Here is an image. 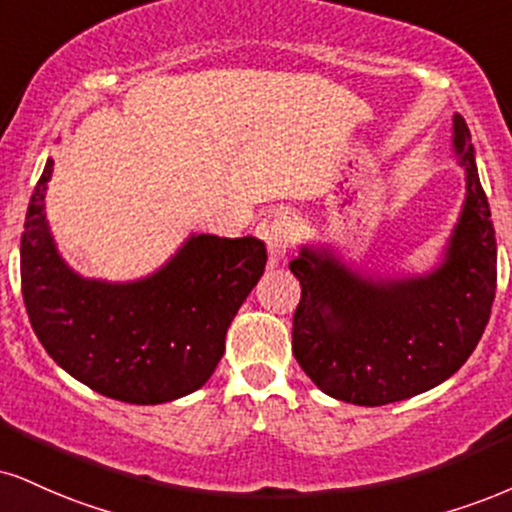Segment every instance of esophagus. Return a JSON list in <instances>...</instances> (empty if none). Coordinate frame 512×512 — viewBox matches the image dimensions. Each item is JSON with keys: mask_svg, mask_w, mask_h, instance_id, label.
I'll list each match as a JSON object with an SVG mask.
<instances>
[{"mask_svg": "<svg viewBox=\"0 0 512 512\" xmlns=\"http://www.w3.org/2000/svg\"><path fill=\"white\" fill-rule=\"evenodd\" d=\"M262 229V238L264 243H267V250H269V262L272 264H279L283 257H286L288 252V245H291L293 240V221L291 217H286V214H276V217L267 219L264 224H260Z\"/></svg>", "mask_w": 512, "mask_h": 512, "instance_id": "34e87169", "label": "esophagus"}]
</instances>
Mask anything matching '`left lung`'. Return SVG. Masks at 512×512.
<instances>
[{
  "mask_svg": "<svg viewBox=\"0 0 512 512\" xmlns=\"http://www.w3.org/2000/svg\"><path fill=\"white\" fill-rule=\"evenodd\" d=\"M453 152L465 202L432 272L381 276L329 245H303L288 264L303 286L293 355L326 396L367 408L398 403L453 377L477 348L496 295V238L460 114Z\"/></svg>",
  "mask_w": 512,
  "mask_h": 512,
  "instance_id": "left-lung-1",
  "label": "left lung"
}]
</instances>
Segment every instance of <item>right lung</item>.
Segmentation results:
<instances>
[{
  "mask_svg": "<svg viewBox=\"0 0 512 512\" xmlns=\"http://www.w3.org/2000/svg\"><path fill=\"white\" fill-rule=\"evenodd\" d=\"M52 166L47 157L21 236L23 303L49 357L92 391L133 405L169 403L205 386L264 272L262 240L190 233L143 279H85L49 231Z\"/></svg>",
  "mask_w": 512,
  "mask_h": 512,
  "instance_id": "obj_1",
  "label": "right lung"
}]
</instances>
